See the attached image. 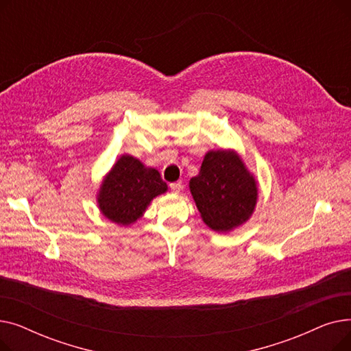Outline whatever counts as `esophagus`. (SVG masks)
I'll return each instance as SVG.
<instances>
[{
    "instance_id": "obj_1",
    "label": "esophagus",
    "mask_w": 351,
    "mask_h": 351,
    "mask_svg": "<svg viewBox=\"0 0 351 351\" xmlns=\"http://www.w3.org/2000/svg\"><path fill=\"white\" fill-rule=\"evenodd\" d=\"M182 188H183V183H182L180 180L171 183V191H172L173 193H179V192L182 191Z\"/></svg>"
}]
</instances>
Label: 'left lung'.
<instances>
[{"label": "left lung", "mask_w": 351, "mask_h": 351, "mask_svg": "<svg viewBox=\"0 0 351 351\" xmlns=\"http://www.w3.org/2000/svg\"><path fill=\"white\" fill-rule=\"evenodd\" d=\"M189 191L202 220L215 232H230L252 217L259 186L234 149L209 151Z\"/></svg>", "instance_id": "8db88e82"}]
</instances>
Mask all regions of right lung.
<instances>
[{"instance_id":"1","label":"right lung","mask_w":351,"mask_h":351,"mask_svg":"<svg viewBox=\"0 0 351 351\" xmlns=\"http://www.w3.org/2000/svg\"><path fill=\"white\" fill-rule=\"evenodd\" d=\"M168 192L158 169L132 155H121L104 176L97 204L104 217L119 226H131L143 216L151 202Z\"/></svg>"}]
</instances>
